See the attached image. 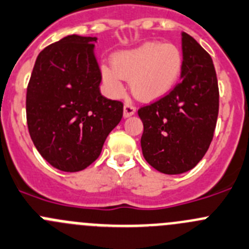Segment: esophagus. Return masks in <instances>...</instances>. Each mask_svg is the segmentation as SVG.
I'll use <instances>...</instances> for the list:
<instances>
[{"label":"esophagus","instance_id":"obj_1","mask_svg":"<svg viewBox=\"0 0 249 249\" xmlns=\"http://www.w3.org/2000/svg\"><path fill=\"white\" fill-rule=\"evenodd\" d=\"M135 112H136V107H135L132 103H130V102L125 103L124 105V118L131 117V115L135 114Z\"/></svg>","mask_w":249,"mask_h":249}]
</instances>
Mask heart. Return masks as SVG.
Segmentation results:
<instances>
[{"mask_svg": "<svg viewBox=\"0 0 249 249\" xmlns=\"http://www.w3.org/2000/svg\"><path fill=\"white\" fill-rule=\"evenodd\" d=\"M182 68L183 57L178 46L149 41L115 53L112 68L102 67L101 73L108 92L114 97L124 93L123 80H131L132 92L141 100L151 101L175 86Z\"/></svg>", "mask_w": 249, "mask_h": 249, "instance_id": "heart-1", "label": "heart"}]
</instances>
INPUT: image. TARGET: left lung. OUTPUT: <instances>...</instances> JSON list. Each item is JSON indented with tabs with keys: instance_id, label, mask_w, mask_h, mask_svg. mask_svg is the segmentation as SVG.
Instances as JSON below:
<instances>
[{
	"instance_id": "1",
	"label": "left lung",
	"mask_w": 249,
	"mask_h": 249,
	"mask_svg": "<svg viewBox=\"0 0 249 249\" xmlns=\"http://www.w3.org/2000/svg\"><path fill=\"white\" fill-rule=\"evenodd\" d=\"M181 81L160 100L139 109L142 153L168 175L191 170L208 151L219 113V88L209 53L182 33Z\"/></svg>"
}]
</instances>
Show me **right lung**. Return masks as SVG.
<instances>
[{
	"instance_id": "right-lung-1",
	"label": "right lung",
	"mask_w": 249,
	"mask_h": 249,
	"mask_svg": "<svg viewBox=\"0 0 249 249\" xmlns=\"http://www.w3.org/2000/svg\"><path fill=\"white\" fill-rule=\"evenodd\" d=\"M69 35L37 55L26 90V122L38 153L55 169L75 173L92 164L123 117V103L100 92L93 43Z\"/></svg>"
}]
</instances>
